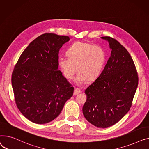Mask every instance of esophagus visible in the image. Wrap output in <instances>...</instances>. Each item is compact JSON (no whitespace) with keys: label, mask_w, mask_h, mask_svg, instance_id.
<instances>
[{"label":"esophagus","mask_w":149,"mask_h":149,"mask_svg":"<svg viewBox=\"0 0 149 149\" xmlns=\"http://www.w3.org/2000/svg\"><path fill=\"white\" fill-rule=\"evenodd\" d=\"M81 93V90L79 88H75L74 90V93H73V95H76L77 94H79Z\"/></svg>","instance_id":"34e87169"}]
</instances>
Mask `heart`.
<instances>
[{"mask_svg": "<svg viewBox=\"0 0 149 149\" xmlns=\"http://www.w3.org/2000/svg\"><path fill=\"white\" fill-rule=\"evenodd\" d=\"M67 57L59 58V66L68 79L72 78L77 68L75 81L77 84L97 78L106 60L105 52L102 47L81 41L73 43L67 50Z\"/></svg>", "mask_w": 149, "mask_h": 149, "instance_id": "b5f03b06", "label": "heart"}]
</instances>
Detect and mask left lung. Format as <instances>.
Wrapping results in <instances>:
<instances>
[{"mask_svg": "<svg viewBox=\"0 0 149 149\" xmlns=\"http://www.w3.org/2000/svg\"><path fill=\"white\" fill-rule=\"evenodd\" d=\"M108 41L111 56L103 71L87 88L83 114L94 126L107 128L117 123L132 105L138 84L133 59L116 39L103 37Z\"/></svg>", "mask_w": 149, "mask_h": 149, "instance_id": "1", "label": "left lung"}]
</instances>
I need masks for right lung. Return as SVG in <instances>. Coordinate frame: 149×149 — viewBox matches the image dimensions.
Returning <instances> with one entry per match:
<instances>
[{
	"instance_id": "obj_1",
	"label": "right lung",
	"mask_w": 149,
	"mask_h": 149,
	"mask_svg": "<svg viewBox=\"0 0 149 149\" xmlns=\"http://www.w3.org/2000/svg\"><path fill=\"white\" fill-rule=\"evenodd\" d=\"M69 40L55 33L41 35L25 49L14 67L11 82L15 103L34 123L55 119L73 94L74 88L58 70L59 49Z\"/></svg>"
}]
</instances>
